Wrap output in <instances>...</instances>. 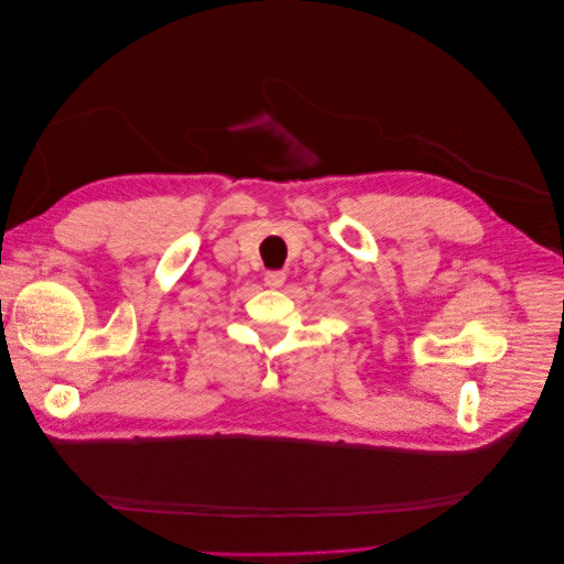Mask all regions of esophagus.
<instances>
[{
	"instance_id": "esophagus-1",
	"label": "esophagus",
	"mask_w": 564,
	"mask_h": 564,
	"mask_svg": "<svg viewBox=\"0 0 564 564\" xmlns=\"http://www.w3.org/2000/svg\"><path fill=\"white\" fill-rule=\"evenodd\" d=\"M263 282H265V286H271V289H280V286L286 282V275H284L282 271H271V273H265Z\"/></svg>"
}]
</instances>
